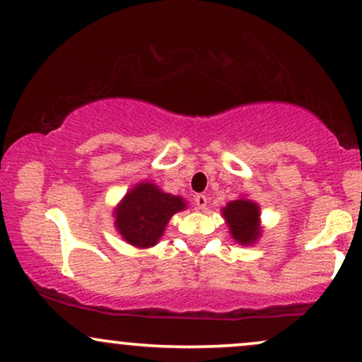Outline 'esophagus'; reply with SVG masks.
Masks as SVG:
<instances>
[{
  "instance_id": "esophagus-1",
  "label": "esophagus",
  "mask_w": 362,
  "mask_h": 362,
  "mask_svg": "<svg viewBox=\"0 0 362 362\" xmlns=\"http://www.w3.org/2000/svg\"><path fill=\"white\" fill-rule=\"evenodd\" d=\"M194 202H195V205H197V209L204 210L205 207H207L209 199H207V197H205L204 194H197L195 199H194Z\"/></svg>"
}]
</instances>
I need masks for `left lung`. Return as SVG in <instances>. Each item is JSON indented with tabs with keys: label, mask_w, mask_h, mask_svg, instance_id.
<instances>
[{
	"label": "left lung",
	"mask_w": 362,
	"mask_h": 362,
	"mask_svg": "<svg viewBox=\"0 0 362 362\" xmlns=\"http://www.w3.org/2000/svg\"><path fill=\"white\" fill-rule=\"evenodd\" d=\"M230 234L239 244L249 245L259 237V207L250 200H234L223 209Z\"/></svg>",
	"instance_id": "1"
}]
</instances>
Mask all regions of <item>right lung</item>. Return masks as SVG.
<instances>
[{
  "instance_id": "1",
  "label": "right lung",
  "mask_w": 362,
  "mask_h": 362,
  "mask_svg": "<svg viewBox=\"0 0 362 362\" xmlns=\"http://www.w3.org/2000/svg\"><path fill=\"white\" fill-rule=\"evenodd\" d=\"M184 209L180 197L163 194L153 184H139L118 205L115 226L128 244L150 247L162 237L172 215Z\"/></svg>"
}]
</instances>
